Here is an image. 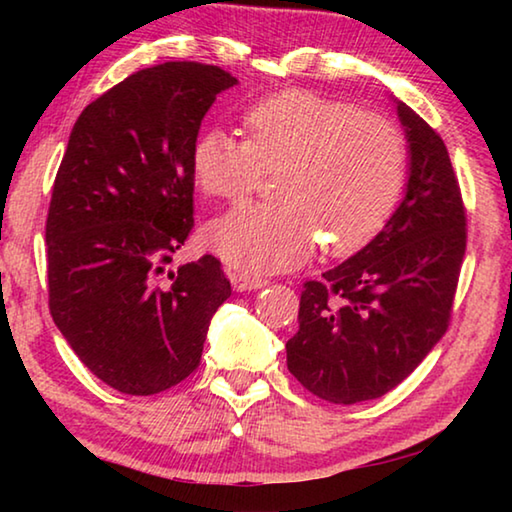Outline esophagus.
Segmentation results:
<instances>
[{
    "instance_id": "34e87169",
    "label": "esophagus",
    "mask_w": 512,
    "mask_h": 512,
    "mask_svg": "<svg viewBox=\"0 0 512 512\" xmlns=\"http://www.w3.org/2000/svg\"><path fill=\"white\" fill-rule=\"evenodd\" d=\"M230 282L235 291H255V289H264L268 280L264 277H255V275H248V273H239V271H232L230 273Z\"/></svg>"
}]
</instances>
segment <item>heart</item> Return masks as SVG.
<instances>
[{"label":"heart","instance_id":"obj_1","mask_svg":"<svg viewBox=\"0 0 512 512\" xmlns=\"http://www.w3.org/2000/svg\"><path fill=\"white\" fill-rule=\"evenodd\" d=\"M244 142L207 131L192 151L203 194L241 201L264 171H277L280 201L246 203L214 219L205 241L244 273H280L305 264L325 239L352 253L384 228L406 176L404 137L391 119L307 90H287L250 106Z\"/></svg>","mask_w":512,"mask_h":512}]
</instances>
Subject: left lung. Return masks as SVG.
I'll list each match as a JSON object with an SVG mask.
<instances>
[{
    "label": "left lung",
    "instance_id": "8db88e82",
    "mask_svg": "<svg viewBox=\"0 0 512 512\" xmlns=\"http://www.w3.org/2000/svg\"><path fill=\"white\" fill-rule=\"evenodd\" d=\"M409 142V183L384 230L357 255L305 282L287 366L309 393L357 404L420 366L447 332L467 219L447 146L397 101Z\"/></svg>",
    "mask_w": 512,
    "mask_h": 512
}]
</instances>
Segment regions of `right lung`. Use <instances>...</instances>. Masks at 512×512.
I'll list each match as a JSON object with an SVG mask.
<instances>
[{"label": "right lung", "mask_w": 512, "mask_h": 512, "mask_svg": "<svg viewBox=\"0 0 512 512\" xmlns=\"http://www.w3.org/2000/svg\"><path fill=\"white\" fill-rule=\"evenodd\" d=\"M232 85L216 65L146 67L92 101L69 135L45 230L49 311L119 393L155 395L192 375L230 298L216 257L167 266L194 228L198 128Z\"/></svg>", "instance_id": "right-lung-1"}]
</instances>
